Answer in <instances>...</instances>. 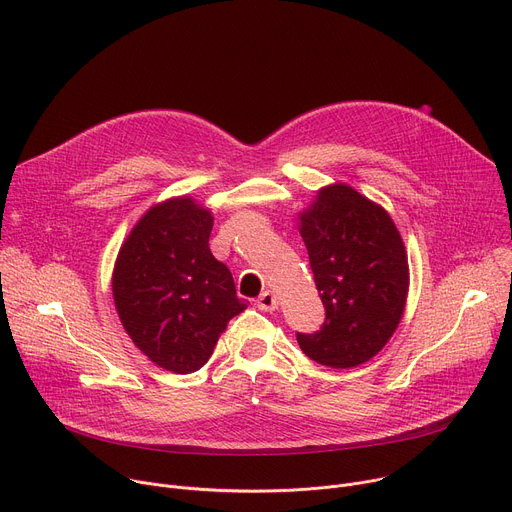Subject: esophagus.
<instances>
[{
  "label": "esophagus",
  "instance_id": "esophagus-1",
  "mask_svg": "<svg viewBox=\"0 0 512 512\" xmlns=\"http://www.w3.org/2000/svg\"><path fill=\"white\" fill-rule=\"evenodd\" d=\"M257 306L259 310H265V312H271L277 308V296L273 292H263L259 298H257Z\"/></svg>",
  "mask_w": 512,
  "mask_h": 512
}]
</instances>
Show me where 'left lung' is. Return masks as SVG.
<instances>
[{
	"instance_id": "1",
	"label": "left lung",
	"mask_w": 512,
	"mask_h": 512,
	"mask_svg": "<svg viewBox=\"0 0 512 512\" xmlns=\"http://www.w3.org/2000/svg\"><path fill=\"white\" fill-rule=\"evenodd\" d=\"M324 324L298 333L300 349L320 365L349 369L384 349L404 314L408 257L390 214L347 183L318 190L298 214Z\"/></svg>"
}]
</instances>
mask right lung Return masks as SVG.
<instances>
[{
  "mask_svg": "<svg viewBox=\"0 0 512 512\" xmlns=\"http://www.w3.org/2000/svg\"><path fill=\"white\" fill-rule=\"evenodd\" d=\"M214 216L190 196L151 206L122 243L112 294L132 343L153 363L192 374L247 304L208 245Z\"/></svg>",
  "mask_w": 512,
  "mask_h": 512,
  "instance_id": "add662e5",
  "label": "right lung"
}]
</instances>
